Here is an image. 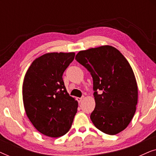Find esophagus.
<instances>
[{
  "instance_id": "esophagus-1",
  "label": "esophagus",
  "mask_w": 156,
  "mask_h": 156,
  "mask_svg": "<svg viewBox=\"0 0 156 156\" xmlns=\"http://www.w3.org/2000/svg\"><path fill=\"white\" fill-rule=\"evenodd\" d=\"M84 96H82V97H77V98H76V100H77L78 102H81L83 99H84Z\"/></svg>"
}]
</instances>
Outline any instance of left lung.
Wrapping results in <instances>:
<instances>
[{
	"label": "left lung",
	"instance_id": "left-lung-1",
	"mask_svg": "<svg viewBox=\"0 0 156 156\" xmlns=\"http://www.w3.org/2000/svg\"><path fill=\"white\" fill-rule=\"evenodd\" d=\"M75 59L93 79L96 106L90 119L94 125L108 135L123 131L138 102L137 83L129 62L109 45L80 51Z\"/></svg>",
	"mask_w": 156,
	"mask_h": 156
}]
</instances>
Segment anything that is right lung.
<instances>
[{
	"mask_svg": "<svg viewBox=\"0 0 156 156\" xmlns=\"http://www.w3.org/2000/svg\"><path fill=\"white\" fill-rule=\"evenodd\" d=\"M74 52L44 54L33 62L25 74L23 99L25 112L40 133L57 138L67 133L77 112L62 75L74 60Z\"/></svg>",
	"mask_w": 156,
	"mask_h": 156,
	"instance_id": "add662e5",
	"label": "right lung"
}]
</instances>
